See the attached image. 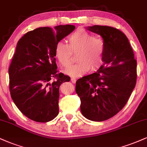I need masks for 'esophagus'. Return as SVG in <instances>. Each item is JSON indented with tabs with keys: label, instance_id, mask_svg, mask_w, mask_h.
<instances>
[{
	"label": "esophagus",
	"instance_id": "esophagus-1",
	"mask_svg": "<svg viewBox=\"0 0 147 147\" xmlns=\"http://www.w3.org/2000/svg\"><path fill=\"white\" fill-rule=\"evenodd\" d=\"M76 79L75 78H73V77H72L71 78V82L72 83V84H75L76 83Z\"/></svg>",
	"mask_w": 147,
	"mask_h": 147
}]
</instances>
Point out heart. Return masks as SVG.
Here are the masks:
<instances>
[{
    "instance_id": "b5f03b06",
    "label": "heart",
    "mask_w": 147,
    "mask_h": 147,
    "mask_svg": "<svg viewBox=\"0 0 147 147\" xmlns=\"http://www.w3.org/2000/svg\"><path fill=\"white\" fill-rule=\"evenodd\" d=\"M69 45L58 42L55 46V54L61 66L67 68L71 65L73 54H77L75 65L66 70L68 75L79 77L90 70H98L103 63L105 52L104 42L100 38L79 29L68 38Z\"/></svg>"
}]
</instances>
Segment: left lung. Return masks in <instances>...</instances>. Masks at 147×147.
I'll use <instances>...</instances> for the list:
<instances>
[{"label":"left lung","mask_w":147,"mask_h":147,"mask_svg":"<svg viewBox=\"0 0 147 147\" xmlns=\"http://www.w3.org/2000/svg\"><path fill=\"white\" fill-rule=\"evenodd\" d=\"M103 39L104 63L94 73L79 79L75 90L82 114L92 121L113 117L128 101L137 80V61L127 36L116 28H88Z\"/></svg>","instance_id":"8db88e82"}]
</instances>
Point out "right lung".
<instances>
[{
  "mask_svg": "<svg viewBox=\"0 0 147 147\" xmlns=\"http://www.w3.org/2000/svg\"><path fill=\"white\" fill-rule=\"evenodd\" d=\"M75 29L69 24L40 27L18 42L9 67L10 94L19 110L32 121L47 123L59 114V86L70 78L58 72L55 49Z\"/></svg>",
  "mask_w": 147,
  "mask_h": 147,
  "instance_id": "right-lung-1",
  "label": "right lung"
}]
</instances>
